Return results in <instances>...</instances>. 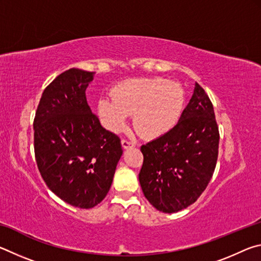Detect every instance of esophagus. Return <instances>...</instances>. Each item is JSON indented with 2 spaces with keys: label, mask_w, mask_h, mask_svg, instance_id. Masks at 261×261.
I'll use <instances>...</instances> for the list:
<instances>
[{
  "label": "esophagus",
  "mask_w": 261,
  "mask_h": 261,
  "mask_svg": "<svg viewBox=\"0 0 261 261\" xmlns=\"http://www.w3.org/2000/svg\"><path fill=\"white\" fill-rule=\"evenodd\" d=\"M122 146H123V148L135 147V146H136V143H135L134 140H130V139H125V138H123V139H122Z\"/></svg>",
  "instance_id": "34e87169"
}]
</instances>
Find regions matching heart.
I'll return each mask as SVG.
<instances>
[{"mask_svg": "<svg viewBox=\"0 0 261 261\" xmlns=\"http://www.w3.org/2000/svg\"><path fill=\"white\" fill-rule=\"evenodd\" d=\"M184 105L185 92L179 84L165 78H139L118 85L113 98L100 99L98 112L112 131L124 129L130 115H135V129L155 138L177 124Z\"/></svg>", "mask_w": 261, "mask_h": 261, "instance_id": "b5f03b06", "label": "heart"}]
</instances>
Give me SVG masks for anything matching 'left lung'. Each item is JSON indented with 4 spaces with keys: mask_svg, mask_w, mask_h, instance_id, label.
<instances>
[{
    "mask_svg": "<svg viewBox=\"0 0 261 261\" xmlns=\"http://www.w3.org/2000/svg\"><path fill=\"white\" fill-rule=\"evenodd\" d=\"M219 140L213 105L196 83L177 124L140 147L144 161L139 182L151 205L175 213L193 204L213 176Z\"/></svg>",
    "mask_w": 261,
    "mask_h": 261,
    "instance_id": "obj_1",
    "label": "left lung"
}]
</instances>
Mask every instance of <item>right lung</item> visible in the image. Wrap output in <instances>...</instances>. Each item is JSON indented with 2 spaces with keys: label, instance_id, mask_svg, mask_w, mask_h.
Instances as JSON below:
<instances>
[{
  "label": "right lung",
  "instance_id": "obj_1",
  "mask_svg": "<svg viewBox=\"0 0 261 261\" xmlns=\"http://www.w3.org/2000/svg\"><path fill=\"white\" fill-rule=\"evenodd\" d=\"M95 72L69 69L45 91L33 122L34 154L47 187L62 200L92 208L105 199L123 153L86 100Z\"/></svg>",
  "mask_w": 261,
  "mask_h": 261
}]
</instances>
